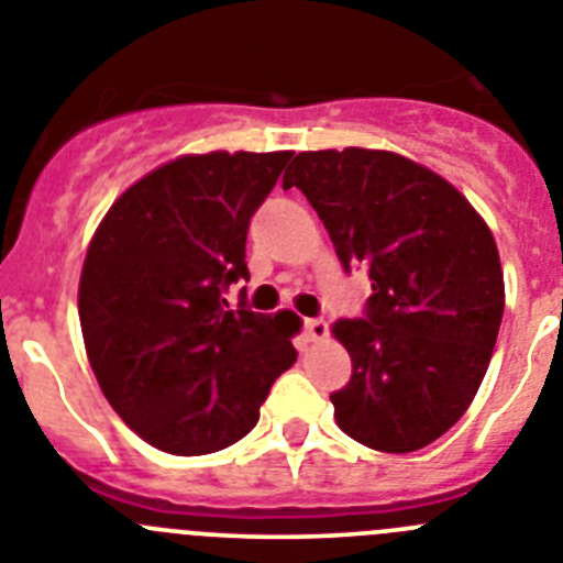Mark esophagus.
I'll list each match as a JSON object with an SVG mask.
<instances>
[{"label": "esophagus", "mask_w": 563, "mask_h": 563, "mask_svg": "<svg viewBox=\"0 0 563 563\" xmlns=\"http://www.w3.org/2000/svg\"><path fill=\"white\" fill-rule=\"evenodd\" d=\"M305 335H307V341H312V343L327 341V335H330V324H327L324 318H307Z\"/></svg>", "instance_id": "esophagus-1"}]
</instances>
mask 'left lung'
I'll list each match as a JSON object with an SVG mask.
<instances>
[{
	"label": "left lung",
	"instance_id": "1",
	"mask_svg": "<svg viewBox=\"0 0 563 563\" xmlns=\"http://www.w3.org/2000/svg\"><path fill=\"white\" fill-rule=\"evenodd\" d=\"M285 188H301L343 271L369 273L363 318L332 332L352 377L332 391L343 434L409 454L465 415L494 355L505 278L494 233L440 174L375 148L296 154Z\"/></svg>",
	"mask_w": 563,
	"mask_h": 563
}]
</instances>
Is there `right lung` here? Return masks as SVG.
<instances>
[{"label": "right lung", "instance_id": "right-lung-1", "mask_svg": "<svg viewBox=\"0 0 563 563\" xmlns=\"http://www.w3.org/2000/svg\"><path fill=\"white\" fill-rule=\"evenodd\" d=\"M292 152L186 154L123 191L84 258L78 316L98 386L129 429L177 456L222 451L296 363L292 312L228 305L245 242Z\"/></svg>", "mask_w": 563, "mask_h": 563}]
</instances>
